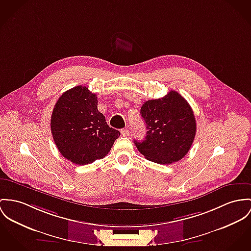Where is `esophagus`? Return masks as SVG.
Segmentation results:
<instances>
[{
    "instance_id": "1",
    "label": "esophagus",
    "mask_w": 251,
    "mask_h": 251,
    "mask_svg": "<svg viewBox=\"0 0 251 251\" xmlns=\"http://www.w3.org/2000/svg\"><path fill=\"white\" fill-rule=\"evenodd\" d=\"M121 134L124 135V136H129L130 135V131L128 129H122L121 130Z\"/></svg>"
}]
</instances>
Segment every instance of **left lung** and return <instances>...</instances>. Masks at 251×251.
Returning <instances> with one entry per match:
<instances>
[{
    "instance_id": "1",
    "label": "left lung",
    "mask_w": 251,
    "mask_h": 251,
    "mask_svg": "<svg viewBox=\"0 0 251 251\" xmlns=\"http://www.w3.org/2000/svg\"><path fill=\"white\" fill-rule=\"evenodd\" d=\"M147 132L143 141L134 140L136 148L148 160L169 164L188 153L196 135L192 108L178 93L146 101L141 109Z\"/></svg>"
}]
</instances>
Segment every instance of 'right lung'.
Listing matches in <instances>:
<instances>
[{"instance_id": "right-lung-1", "label": "right lung", "mask_w": 251, "mask_h": 251, "mask_svg": "<svg viewBox=\"0 0 251 251\" xmlns=\"http://www.w3.org/2000/svg\"><path fill=\"white\" fill-rule=\"evenodd\" d=\"M97 102L96 94L76 86L65 92L54 106L50 120L53 140L73 163L85 165L105 157L120 135L107 124Z\"/></svg>"}]
</instances>
